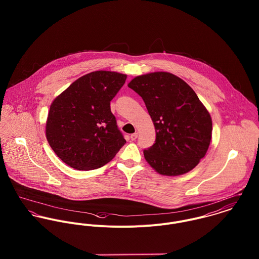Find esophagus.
<instances>
[{"label": "esophagus", "mask_w": 259, "mask_h": 259, "mask_svg": "<svg viewBox=\"0 0 259 259\" xmlns=\"http://www.w3.org/2000/svg\"><path fill=\"white\" fill-rule=\"evenodd\" d=\"M137 138H138V133H135V134H132V135H131V140H132V141H136Z\"/></svg>", "instance_id": "34e87169"}]
</instances>
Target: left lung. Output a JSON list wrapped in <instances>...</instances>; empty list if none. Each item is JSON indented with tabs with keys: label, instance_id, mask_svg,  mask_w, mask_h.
I'll return each mask as SVG.
<instances>
[{
	"label": "left lung",
	"instance_id": "8db88e82",
	"mask_svg": "<svg viewBox=\"0 0 259 259\" xmlns=\"http://www.w3.org/2000/svg\"><path fill=\"white\" fill-rule=\"evenodd\" d=\"M144 100L155 128V143L145 158L162 176H181L194 168L211 140L209 112L194 91L179 76L156 72L127 84Z\"/></svg>",
	"mask_w": 259,
	"mask_h": 259
}]
</instances>
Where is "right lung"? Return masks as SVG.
Returning <instances> with one entry per match:
<instances>
[{"label": "right lung", "instance_id": "right-lung-1", "mask_svg": "<svg viewBox=\"0 0 259 259\" xmlns=\"http://www.w3.org/2000/svg\"><path fill=\"white\" fill-rule=\"evenodd\" d=\"M126 74L97 71L84 74L51 105L46 136L56 154L77 170L99 168L125 144L111 111V101Z\"/></svg>", "mask_w": 259, "mask_h": 259}]
</instances>
